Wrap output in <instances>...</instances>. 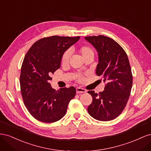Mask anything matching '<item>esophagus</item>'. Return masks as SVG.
<instances>
[{
  "label": "esophagus",
  "instance_id": "obj_1",
  "mask_svg": "<svg viewBox=\"0 0 151 151\" xmlns=\"http://www.w3.org/2000/svg\"><path fill=\"white\" fill-rule=\"evenodd\" d=\"M76 93L77 94L83 93H86V90L85 89L81 88H76Z\"/></svg>",
  "mask_w": 151,
  "mask_h": 151
}]
</instances>
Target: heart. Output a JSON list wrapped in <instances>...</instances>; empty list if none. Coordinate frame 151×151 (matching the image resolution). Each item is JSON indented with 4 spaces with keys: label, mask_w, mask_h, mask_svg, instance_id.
Segmentation results:
<instances>
[{
    "label": "heart",
    "mask_w": 151,
    "mask_h": 151,
    "mask_svg": "<svg viewBox=\"0 0 151 151\" xmlns=\"http://www.w3.org/2000/svg\"><path fill=\"white\" fill-rule=\"evenodd\" d=\"M77 52L81 55L82 58H83L84 60L85 58L88 57H94V50L92 47H91L88 45H83V46H81L79 48H77ZM70 58V52L67 50V51L65 52L63 54L61 59V63L63 65H66L68 63ZM84 77L83 76L78 75L77 76V79L78 81L81 82L83 81Z\"/></svg>",
    "instance_id": "heart-1"
}]
</instances>
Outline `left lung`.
<instances>
[{
  "label": "left lung",
  "instance_id": "8db88e82",
  "mask_svg": "<svg viewBox=\"0 0 151 151\" xmlns=\"http://www.w3.org/2000/svg\"><path fill=\"white\" fill-rule=\"evenodd\" d=\"M85 39L97 50L99 60L96 73L106 83L103 92L88 91L93 101L88 111L96 120H112L122 113L130 95L133 77L129 58L120 45L107 36H86Z\"/></svg>",
  "mask_w": 151,
  "mask_h": 151
}]
</instances>
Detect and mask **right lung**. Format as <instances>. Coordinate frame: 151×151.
<instances>
[{
  "label": "right lung",
  "mask_w": 151,
  "mask_h": 151,
  "mask_svg": "<svg viewBox=\"0 0 151 151\" xmlns=\"http://www.w3.org/2000/svg\"><path fill=\"white\" fill-rule=\"evenodd\" d=\"M80 36H52L36 42L26 53L21 66L20 87L25 106L35 119L55 122L65 116L74 98V87L56 91L48 83L60 67L63 54Z\"/></svg>",
  "instance_id": "1"
}]
</instances>
